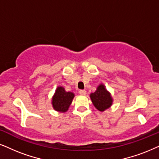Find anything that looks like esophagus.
I'll return each instance as SVG.
<instances>
[{"mask_svg":"<svg viewBox=\"0 0 159 159\" xmlns=\"http://www.w3.org/2000/svg\"><path fill=\"white\" fill-rule=\"evenodd\" d=\"M79 94H81V95H85L86 94V90H84V89H81L79 91Z\"/></svg>","mask_w":159,"mask_h":159,"instance_id":"34e87169","label":"esophagus"}]
</instances>
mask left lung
Here are the masks:
<instances>
[{
    "label": "left lung",
    "mask_w": 159,
    "mask_h": 159,
    "mask_svg": "<svg viewBox=\"0 0 159 159\" xmlns=\"http://www.w3.org/2000/svg\"><path fill=\"white\" fill-rule=\"evenodd\" d=\"M90 97L93 105L99 111H104L111 107L113 102L111 94L102 84L97 87L96 92L90 94Z\"/></svg>",
    "instance_id": "left-lung-1"
}]
</instances>
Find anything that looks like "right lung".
Wrapping results in <instances>:
<instances>
[{
	"mask_svg": "<svg viewBox=\"0 0 159 159\" xmlns=\"http://www.w3.org/2000/svg\"><path fill=\"white\" fill-rule=\"evenodd\" d=\"M73 93L65 92L64 88L59 86L52 99L53 107L57 111L66 112L73 101Z\"/></svg>",
	"mask_w": 159,
	"mask_h": 159,
	"instance_id": "1",
	"label": "right lung"
}]
</instances>
